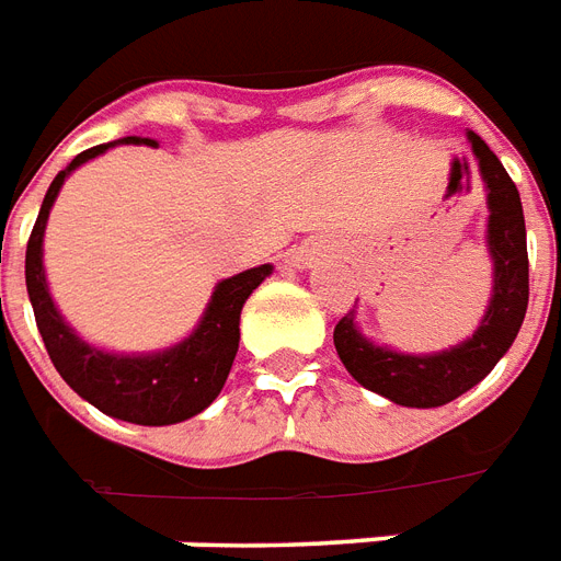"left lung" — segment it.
Instances as JSON below:
<instances>
[{
	"instance_id": "1",
	"label": "left lung",
	"mask_w": 561,
	"mask_h": 561,
	"mask_svg": "<svg viewBox=\"0 0 561 561\" xmlns=\"http://www.w3.org/2000/svg\"><path fill=\"white\" fill-rule=\"evenodd\" d=\"M480 160L489 201V253L495 259V290L483 323L469 341L436 355H401L369 343L355 329V311L334 325V350L352 378L401 408H439L483 381L513 346L530 299V262L522 197L495 153L469 134Z\"/></svg>"
}]
</instances>
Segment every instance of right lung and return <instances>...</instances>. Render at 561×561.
<instances>
[{
	"label": "right lung",
	"mask_w": 561,
	"mask_h": 561,
	"mask_svg": "<svg viewBox=\"0 0 561 561\" xmlns=\"http://www.w3.org/2000/svg\"><path fill=\"white\" fill-rule=\"evenodd\" d=\"M122 142L157 145L153 139H139V136H125ZM110 145H95L90 151L78 153L69 162V169L51 180L25 247V285L48 358L81 399L95 404L101 413L125 419L134 425H174L197 416L218 399L236 360L241 308L247 297L262 285L264 276H271V264L250 267L232 279L220 282L201 325L174 350L130 358V355H110L83 343L64 323V317L57 314L55 302L48 297L46 273H43V232H46L48 209L64 186L66 174L107 151Z\"/></svg>",
	"instance_id": "1"
}]
</instances>
